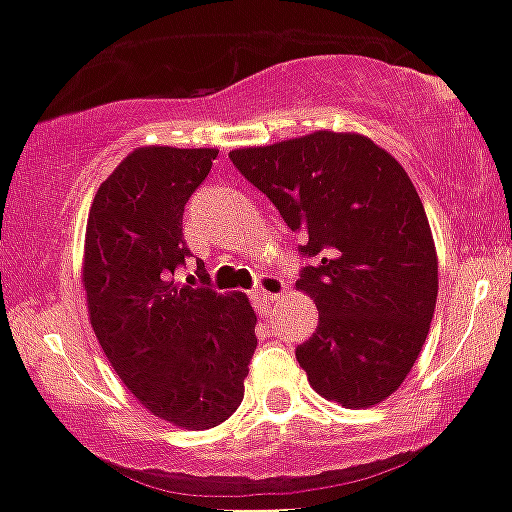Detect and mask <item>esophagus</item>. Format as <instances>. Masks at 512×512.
I'll return each instance as SVG.
<instances>
[{"label":"esophagus","instance_id":"esophagus-1","mask_svg":"<svg viewBox=\"0 0 512 512\" xmlns=\"http://www.w3.org/2000/svg\"><path fill=\"white\" fill-rule=\"evenodd\" d=\"M285 292V282L280 280V277L275 275H262L260 280H257V287L252 289V299H255L257 309H270V304L275 302L280 294Z\"/></svg>","mask_w":512,"mask_h":512}]
</instances>
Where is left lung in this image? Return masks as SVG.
I'll return each instance as SVG.
<instances>
[{"instance_id": "obj_1", "label": "left lung", "mask_w": 512, "mask_h": 512, "mask_svg": "<svg viewBox=\"0 0 512 512\" xmlns=\"http://www.w3.org/2000/svg\"><path fill=\"white\" fill-rule=\"evenodd\" d=\"M230 160L304 237L297 287L319 324L294 354L312 389L347 409L381 404L418 359L438 297L431 227L406 170L369 138L334 131Z\"/></svg>"}]
</instances>
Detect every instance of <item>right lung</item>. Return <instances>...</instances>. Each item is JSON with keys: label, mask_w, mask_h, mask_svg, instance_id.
I'll return each mask as SVG.
<instances>
[{"label": "right lung", "mask_w": 512, "mask_h": 512, "mask_svg": "<svg viewBox=\"0 0 512 512\" xmlns=\"http://www.w3.org/2000/svg\"><path fill=\"white\" fill-rule=\"evenodd\" d=\"M215 158L213 148L133 151L98 188L84 247L103 354L153 416L195 431L235 414L257 349L245 294L215 292L203 262L178 280L190 257L185 203Z\"/></svg>", "instance_id": "obj_1"}]
</instances>
